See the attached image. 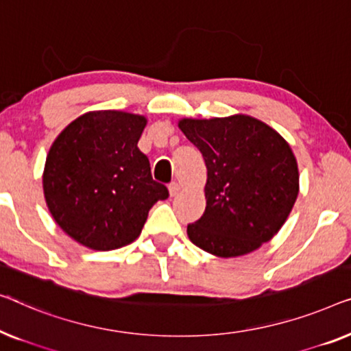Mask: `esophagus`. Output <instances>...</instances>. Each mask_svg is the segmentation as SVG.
<instances>
[{"mask_svg":"<svg viewBox=\"0 0 351 351\" xmlns=\"http://www.w3.org/2000/svg\"><path fill=\"white\" fill-rule=\"evenodd\" d=\"M169 191H170V195L171 197H175L176 194H178V192H180V184H178V182H170V184H169Z\"/></svg>","mask_w":351,"mask_h":351,"instance_id":"34e87169","label":"esophagus"}]
</instances>
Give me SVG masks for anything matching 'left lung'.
<instances>
[{
  "mask_svg": "<svg viewBox=\"0 0 351 351\" xmlns=\"http://www.w3.org/2000/svg\"><path fill=\"white\" fill-rule=\"evenodd\" d=\"M206 165L204 215L192 243L219 258L258 250L281 229L299 194L298 162L285 138L251 116L181 119Z\"/></svg>",
  "mask_w": 351,
  "mask_h": 351,
  "instance_id": "1",
  "label": "left lung"
}]
</instances>
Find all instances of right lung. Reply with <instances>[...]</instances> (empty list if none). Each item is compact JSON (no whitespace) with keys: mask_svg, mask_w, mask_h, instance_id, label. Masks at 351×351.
<instances>
[{"mask_svg":"<svg viewBox=\"0 0 351 351\" xmlns=\"http://www.w3.org/2000/svg\"><path fill=\"white\" fill-rule=\"evenodd\" d=\"M146 122L122 111L86 112L51 146L44 197L56 223L77 243L97 251L132 243L152 205L169 197L138 149Z\"/></svg>","mask_w":351,"mask_h":351,"instance_id":"1","label":"right lung"}]
</instances>
